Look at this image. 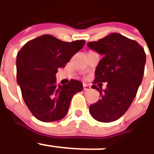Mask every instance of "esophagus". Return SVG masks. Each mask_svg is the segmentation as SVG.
I'll return each instance as SVG.
<instances>
[{
    "instance_id": "esophagus-1",
    "label": "esophagus",
    "mask_w": 154,
    "mask_h": 154,
    "mask_svg": "<svg viewBox=\"0 0 154 154\" xmlns=\"http://www.w3.org/2000/svg\"><path fill=\"white\" fill-rule=\"evenodd\" d=\"M91 89V87L88 86L87 84H84V91H89Z\"/></svg>"
}]
</instances>
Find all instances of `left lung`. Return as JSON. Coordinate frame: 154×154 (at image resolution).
<instances>
[{"label":"left lung","instance_id":"obj_1","mask_svg":"<svg viewBox=\"0 0 154 154\" xmlns=\"http://www.w3.org/2000/svg\"><path fill=\"white\" fill-rule=\"evenodd\" d=\"M87 46L103 56L91 87L99 91L100 99L90 106V113L100 122L115 121L127 112L135 98L144 73L146 54L137 41L117 33L89 42ZM102 82L107 83L105 90L102 89Z\"/></svg>","mask_w":154,"mask_h":154}]
</instances>
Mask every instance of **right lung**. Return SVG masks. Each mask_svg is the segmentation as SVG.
Here are the masks:
<instances>
[{
  "label": "right lung",
  "mask_w": 154,
  "mask_h": 154,
  "mask_svg": "<svg viewBox=\"0 0 154 154\" xmlns=\"http://www.w3.org/2000/svg\"><path fill=\"white\" fill-rule=\"evenodd\" d=\"M84 44V40L65 42L44 34L26 43L18 52L17 81L26 105L37 120H61L68 111L73 96L83 90L82 83L77 80L57 85L56 74Z\"/></svg>",
  "instance_id": "right-lung-1"
}]
</instances>
